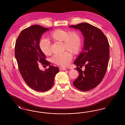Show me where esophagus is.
Wrapping results in <instances>:
<instances>
[{
    "label": "esophagus",
    "instance_id": "34e87169",
    "mask_svg": "<svg viewBox=\"0 0 125 125\" xmlns=\"http://www.w3.org/2000/svg\"><path fill=\"white\" fill-rule=\"evenodd\" d=\"M59 68H60V71H63V70H67V68H64V67H60Z\"/></svg>",
    "mask_w": 125,
    "mask_h": 125
}]
</instances>
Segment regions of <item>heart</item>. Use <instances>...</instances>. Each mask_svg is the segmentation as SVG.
<instances>
[{"mask_svg":"<svg viewBox=\"0 0 125 125\" xmlns=\"http://www.w3.org/2000/svg\"><path fill=\"white\" fill-rule=\"evenodd\" d=\"M50 38L54 42H62V50L65 52L63 53L54 55L52 58L54 63L62 66H67L70 64L72 59V53L77 54L80 52L82 46V37L77 31L65 30H55L51 32ZM39 48L43 54L49 56L51 54V44L50 42L44 38L41 39L39 42Z\"/></svg>","mask_w":125,"mask_h":125,"instance_id":"b5f03b06","label":"heart"}]
</instances>
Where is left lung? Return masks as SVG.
<instances>
[{
    "instance_id": "obj_1",
    "label": "left lung",
    "mask_w": 125,
    "mask_h": 125,
    "mask_svg": "<svg viewBox=\"0 0 125 125\" xmlns=\"http://www.w3.org/2000/svg\"><path fill=\"white\" fill-rule=\"evenodd\" d=\"M69 27L80 30L84 37L83 50L74 62L79 75L73 84L87 91L96 87L105 74L110 56L109 42L101 30L91 24L82 23ZM83 65L84 72L80 68Z\"/></svg>"
}]
</instances>
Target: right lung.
I'll list each match as a JSON object with an SVG mask.
<instances>
[{
	"label": "right lung",
	"instance_id": "obj_1",
	"mask_svg": "<svg viewBox=\"0 0 125 125\" xmlns=\"http://www.w3.org/2000/svg\"><path fill=\"white\" fill-rule=\"evenodd\" d=\"M50 29L40 25H33L23 30L18 37L15 46V57L18 68L27 84L32 89L44 92L53 86L56 74L60 71L58 67L50 65L41 51L39 42L43 33ZM49 65L45 71H41L38 63Z\"/></svg>",
	"mask_w": 125,
	"mask_h": 125
}]
</instances>
